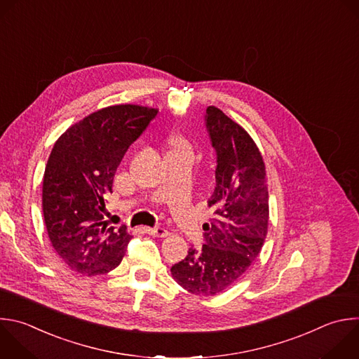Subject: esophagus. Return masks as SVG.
<instances>
[{
  "mask_svg": "<svg viewBox=\"0 0 359 359\" xmlns=\"http://www.w3.org/2000/svg\"><path fill=\"white\" fill-rule=\"evenodd\" d=\"M145 231H147L148 233L154 235V236H158V238H165V236H168V233H169V232H168L165 228H162V226H156V228L145 226Z\"/></svg>",
  "mask_w": 359,
  "mask_h": 359,
  "instance_id": "1",
  "label": "esophagus"
}]
</instances>
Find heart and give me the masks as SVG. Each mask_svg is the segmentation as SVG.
<instances>
[{
  "label": "heart",
  "mask_w": 359,
  "mask_h": 359,
  "mask_svg": "<svg viewBox=\"0 0 359 359\" xmlns=\"http://www.w3.org/2000/svg\"><path fill=\"white\" fill-rule=\"evenodd\" d=\"M169 145L172 151H187V142L180 135H173L169 140Z\"/></svg>",
  "instance_id": "heart-1"
}]
</instances>
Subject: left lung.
<instances>
[{"instance_id": "1", "label": "left lung", "mask_w": 359, "mask_h": 359, "mask_svg": "<svg viewBox=\"0 0 359 359\" xmlns=\"http://www.w3.org/2000/svg\"><path fill=\"white\" fill-rule=\"evenodd\" d=\"M205 130L217 155L214 218L204 224V245L190 248L170 269L187 292L212 296L240 279L259 255L268 233L269 201L262 155L250 134L217 107H207Z\"/></svg>"}]
</instances>
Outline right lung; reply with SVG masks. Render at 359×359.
<instances>
[{
	"label": "right lung",
	"instance_id": "right-lung-1",
	"mask_svg": "<svg viewBox=\"0 0 359 359\" xmlns=\"http://www.w3.org/2000/svg\"><path fill=\"white\" fill-rule=\"evenodd\" d=\"M158 109L121 104L98 109L72 126L46 163L42 207L49 240L73 271L104 275L121 264L131 235L104 219L105 198L128 148Z\"/></svg>",
	"mask_w": 359,
	"mask_h": 359
}]
</instances>
